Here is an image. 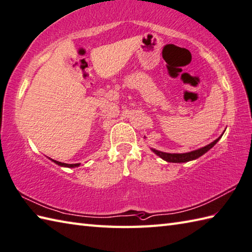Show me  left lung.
Here are the masks:
<instances>
[{"label":"left lung","mask_w":252,"mask_h":252,"mask_svg":"<svg viewBox=\"0 0 252 252\" xmlns=\"http://www.w3.org/2000/svg\"><path fill=\"white\" fill-rule=\"evenodd\" d=\"M221 136L218 137L216 141H213L212 143H210L209 145H207L205 147H201L199 149H197V151H192V152L185 153V154H169V153H163V152L157 151V149H154V148H152V151L156 154L157 156L162 158L163 160H165V161H168V162H174V163L187 162V161H190V160H195L197 158H199L200 156H202L203 154H206L209 149H211L213 146L216 145V144L219 142V140L221 138Z\"/></svg>","instance_id":"1"}]
</instances>
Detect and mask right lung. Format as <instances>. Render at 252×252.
I'll return each instance as SVG.
<instances>
[{
    "instance_id": "obj_1",
    "label": "right lung",
    "mask_w": 252,
    "mask_h": 252,
    "mask_svg": "<svg viewBox=\"0 0 252 252\" xmlns=\"http://www.w3.org/2000/svg\"><path fill=\"white\" fill-rule=\"evenodd\" d=\"M53 162H55L56 164L61 165V167H67V168H76V167H79L80 163H73V164H68V163H63V162H60V161H56V160H53L51 159Z\"/></svg>"
}]
</instances>
